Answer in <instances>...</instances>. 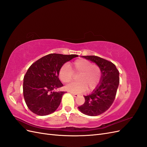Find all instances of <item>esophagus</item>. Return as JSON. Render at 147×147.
Listing matches in <instances>:
<instances>
[{"mask_svg": "<svg viewBox=\"0 0 147 147\" xmlns=\"http://www.w3.org/2000/svg\"><path fill=\"white\" fill-rule=\"evenodd\" d=\"M71 94H72L74 97H78V94H75V93H71Z\"/></svg>", "mask_w": 147, "mask_h": 147, "instance_id": "34e87169", "label": "esophagus"}]
</instances>
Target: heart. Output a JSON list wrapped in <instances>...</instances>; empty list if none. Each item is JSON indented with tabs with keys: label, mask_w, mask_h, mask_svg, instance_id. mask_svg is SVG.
I'll list each match as a JSON object with an SVG mask.
<instances>
[{
	"label": "heart",
	"mask_w": 147,
	"mask_h": 147,
	"mask_svg": "<svg viewBox=\"0 0 147 147\" xmlns=\"http://www.w3.org/2000/svg\"><path fill=\"white\" fill-rule=\"evenodd\" d=\"M73 72L74 74H79L77 77L78 82L71 83L65 87L67 91L71 92L82 93L87 88L88 91H92L97 86L100 81V68L96 65L92 64L90 61L86 59H80L74 62L72 70L69 64H64L59 71L61 81L64 83L72 81Z\"/></svg>",
	"instance_id": "1"
}]
</instances>
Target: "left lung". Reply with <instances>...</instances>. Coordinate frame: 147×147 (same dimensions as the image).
I'll list each match as a JSON object with an SVG mask.
<instances>
[{"label": "left lung", "mask_w": 147, "mask_h": 147, "mask_svg": "<svg viewBox=\"0 0 147 147\" xmlns=\"http://www.w3.org/2000/svg\"><path fill=\"white\" fill-rule=\"evenodd\" d=\"M82 57L94 63L101 71L99 84L90 94L84 96V103L78 107L82 113L95 117L106 112L113 104L119 83V71L112 63L100 57Z\"/></svg>", "instance_id": "left-lung-1"}]
</instances>
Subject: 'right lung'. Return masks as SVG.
I'll list each match as a JSON object with an SVG mask.
<instances>
[{"label":"right lung","instance_id":"obj_1","mask_svg":"<svg viewBox=\"0 0 147 147\" xmlns=\"http://www.w3.org/2000/svg\"><path fill=\"white\" fill-rule=\"evenodd\" d=\"M77 55L50 54L30 66L24 77L23 95L29 109L40 116L50 115L59 106L64 91H56L63 86L59 71Z\"/></svg>","mask_w":147,"mask_h":147}]
</instances>
